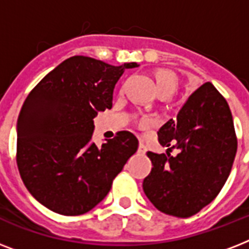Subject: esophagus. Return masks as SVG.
Masks as SVG:
<instances>
[{"mask_svg": "<svg viewBox=\"0 0 249 249\" xmlns=\"http://www.w3.org/2000/svg\"><path fill=\"white\" fill-rule=\"evenodd\" d=\"M138 152H140V154H144V152H146V146H144L143 143H141V142L140 144H138Z\"/></svg>", "mask_w": 249, "mask_h": 249, "instance_id": "1", "label": "esophagus"}]
</instances>
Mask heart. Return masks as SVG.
<instances>
[{"label": "heart", "mask_w": 249, "mask_h": 249, "mask_svg": "<svg viewBox=\"0 0 249 249\" xmlns=\"http://www.w3.org/2000/svg\"><path fill=\"white\" fill-rule=\"evenodd\" d=\"M154 80H155L158 93L159 91H168V93L172 94L177 88V77H176L173 72L168 71V70H158V71H155Z\"/></svg>", "instance_id": "b5f03b06"}]
</instances>
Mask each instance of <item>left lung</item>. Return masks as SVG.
I'll return each mask as SVG.
<instances>
[{
	"instance_id": "1",
	"label": "left lung",
	"mask_w": 249,
	"mask_h": 249,
	"mask_svg": "<svg viewBox=\"0 0 249 249\" xmlns=\"http://www.w3.org/2000/svg\"><path fill=\"white\" fill-rule=\"evenodd\" d=\"M158 137L168 150L147 152L152 169L143 179L144 194L160 212L193 216L218 195L235 159L238 142L228 102L212 84H203ZM172 149L177 156L170 155Z\"/></svg>"
}]
</instances>
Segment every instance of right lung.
<instances>
[{"label": "right lung", "mask_w": 249, "mask_h": 249, "mask_svg": "<svg viewBox=\"0 0 249 249\" xmlns=\"http://www.w3.org/2000/svg\"><path fill=\"white\" fill-rule=\"evenodd\" d=\"M134 67L71 56L25 98L17 124L18 168L32 196L53 212H89L137 151V137L125 130L99 147L91 141L94 117L111 109L115 85Z\"/></svg>", "instance_id": "right-lung-1"}]
</instances>
